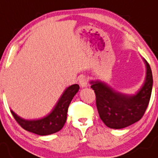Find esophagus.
<instances>
[{
  "mask_svg": "<svg viewBox=\"0 0 158 158\" xmlns=\"http://www.w3.org/2000/svg\"><path fill=\"white\" fill-rule=\"evenodd\" d=\"M79 85L81 86L82 88H85L88 86V80L85 76H82V77L79 79Z\"/></svg>",
  "mask_w": 158,
  "mask_h": 158,
  "instance_id": "esophagus-1",
  "label": "esophagus"
}]
</instances>
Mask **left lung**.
Wrapping results in <instances>:
<instances>
[{
	"label": "left lung",
	"instance_id": "1",
	"mask_svg": "<svg viewBox=\"0 0 158 158\" xmlns=\"http://www.w3.org/2000/svg\"><path fill=\"white\" fill-rule=\"evenodd\" d=\"M145 82L135 94L117 92L100 80L90 81L96 95V105L101 120L111 129H123L135 123L145 114L152 94L153 76L148 63Z\"/></svg>",
	"mask_w": 158,
	"mask_h": 158
}]
</instances>
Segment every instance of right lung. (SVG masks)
Listing matches in <instances>:
<instances>
[{"label":"right lung","instance_id":"add662e5","mask_svg":"<svg viewBox=\"0 0 158 158\" xmlns=\"http://www.w3.org/2000/svg\"><path fill=\"white\" fill-rule=\"evenodd\" d=\"M79 89V85L69 86L64 90L60 98L45 117L36 119H26L18 116L10 110L16 122L26 130L39 135H48L55 133L64 127L66 121L68 107L71 101Z\"/></svg>","mask_w":158,"mask_h":158}]
</instances>
